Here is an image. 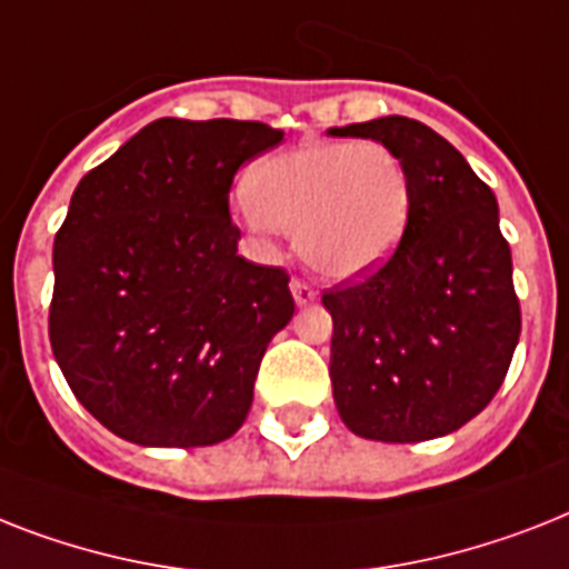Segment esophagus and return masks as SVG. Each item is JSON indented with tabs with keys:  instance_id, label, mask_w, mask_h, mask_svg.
Returning <instances> with one entry per match:
<instances>
[{
	"instance_id": "obj_1",
	"label": "esophagus",
	"mask_w": 569,
	"mask_h": 569,
	"mask_svg": "<svg viewBox=\"0 0 569 569\" xmlns=\"http://www.w3.org/2000/svg\"><path fill=\"white\" fill-rule=\"evenodd\" d=\"M292 295L295 300H298L300 307H307V303H312V300L318 298V289L309 280H300V277H295L292 280Z\"/></svg>"
}]
</instances>
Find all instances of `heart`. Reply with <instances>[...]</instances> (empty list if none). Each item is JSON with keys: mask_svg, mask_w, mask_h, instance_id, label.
<instances>
[{"mask_svg": "<svg viewBox=\"0 0 569 569\" xmlns=\"http://www.w3.org/2000/svg\"><path fill=\"white\" fill-rule=\"evenodd\" d=\"M253 228L295 230L300 257L332 280L368 274L400 244L412 216L403 157L380 140L303 142L248 178Z\"/></svg>", "mask_w": 569, "mask_h": 569, "instance_id": "1", "label": "heart"}]
</instances>
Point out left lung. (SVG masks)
I'll use <instances>...</instances> for the list:
<instances>
[{
    "label": "left lung",
    "mask_w": 569,
    "mask_h": 569,
    "mask_svg": "<svg viewBox=\"0 0 569 569\" xmlns=\"http://www.w3.org/2000/svg\"><path fill=\"white\" fill-rule=\"evenodd\" d=\"M330 133L386 142L412 178V216L395 253L321 295L332 316L330 380L341 420L391 445L456 432L500 391L520 339L497 198L418 119L382 117Z\"/></svg>",
    "instance_id": "1"
}]
</instances>
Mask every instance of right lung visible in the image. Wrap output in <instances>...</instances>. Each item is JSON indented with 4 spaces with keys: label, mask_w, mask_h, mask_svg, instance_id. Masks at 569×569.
Segmentation results:
<instances>
[{
    "label": "right lung",
    "mask_w": 569,
    "mask_h": 569,
    "mask_svg": "<svg viewBox=\"0 0 569 569\" xmlns=\"http://www.w3.org/2000/svg\"><path fill=\"white\" fill-rule=\"evenodd\" d=\"M283 140L239 119H157L72 192L54 237L49 341L72 395L142 447L219 445L242 427L295 298L237 253L230 187Z\"/></svg>",
    "instance_id": "1"
}]
</instances>
